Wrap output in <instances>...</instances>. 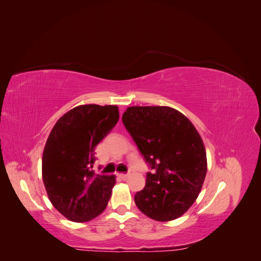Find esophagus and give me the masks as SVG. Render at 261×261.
Instances as JSON below:
<instances>
[{
  "mask_svg": "<svg viewBox=\"0 0 261 261\" xmlns=\"http://www.w3.org/2000/svg\"><path fill=\"white\" fill-rule=\"evenodd\" d=\"M117 176L120 177V178H122V179H126V178L129 176V174H125V173H120V174H117Z\"/></svg>",
  "mask_w": 261,
  "mask_h": 261,
  "instance_id": "34e87169",
  "label": "esophagus"
}]
</instances>
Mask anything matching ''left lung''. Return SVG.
I'll use <instances>...</instances> for the list:
<instances>
[{
	"instance_id": "1",
	"label": "left lung",
	"mask_w": 261,
	"mask_h": 261,
	"mask_svg": "<svg viewBox=\"0 0 261 261\" xmlns=\"http://www.w3.org/2000/svg\"><path fill=\"white\" fill-rule=\"evenodd\" d=\"M123 123L153 170L135 195L148 218L168 222L181 217L198 197L207 174L203 141L193 123L170 107H128Z\"/></svg>"
}]
</instances>
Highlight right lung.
<instances>
[{
	"instance_id": "obj_1",
	"label": "right lung",
	"mask_w": 261,
	"mask_h": 261,
	"mask_svg": "<svg viewBox=\"0 0 261 261\" xmlns=\"http://www.w3.org/2000/svg\"><path fill=\"white\" fill-rule=\"evenodd\" d=\"M117 106L83 105L55 123L42 154V179L53 207L73 222H88L108 206L115 175L96 174L94 147L112 130Z\"/></svg>"
}]
</instances>
